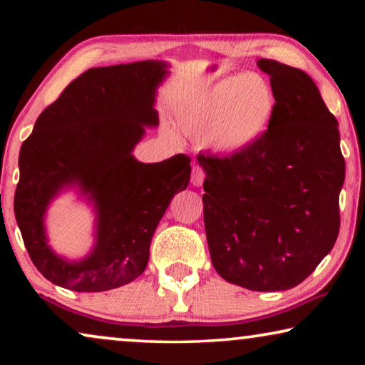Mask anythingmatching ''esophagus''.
Here are the masks:
<instances>
[{
    "label": "esophagus",
    "instance_id": "34e87169",
    "mask_svg": "<svg viewBox=\"0 0 365 365\" xmlns=\"http://www.w3.org/2000/svg\"><path fill=\"white\" fill-rule=\"evenodd\" d=\"M205 169L200 168V165H193V172H191V183L195 185V187H201L202 182H205Z\"/></svg>",
    "mask_w": 365,
    "mask_h": 365
}]
</instances>
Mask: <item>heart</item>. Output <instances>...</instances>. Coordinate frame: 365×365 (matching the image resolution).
Returning <instances> with one entry per match:
<instances>
[{"label": "heart", "mask_w": 365, "mask_h": 365, "mask_svg": "<svg viewBox=\"0 0 365 365\" xmlns=\"http://www.w3.org/2000/svg\"><path fill=\"white\" fill-rule=\"evenodd\" d=\"M277 101L267 78L243 72L214 85L187 115L188 132L207 135L215 151L235 154L256 145L274 120Z\"/></svg>", "instance_id": "obj_1"}]
</instances>
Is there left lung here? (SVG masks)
<instances>
[{
  "label": "left lung",
  "instance_id": "1",
  "mask_svg": "<svg viewBox=\"0 0 365 365\" xmlns=\"http://www.w3.org/2000/svg\"><path fill=\"white\" fill-rule=\"evenodd\" d=\"M275 114L256 145L230 158L197 154L205 169V227L214 269L252 292L307 279L339 232L344 183L338 120L304 71L257 59Z\"/></svg>",
  "mask_w": 365,
  "mask_h": 365
}]
</instances>
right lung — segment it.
Returning <instances> with one entry per match:
<instances>
[{"mask_svg":"<svg viewBox=\"0 0 365 365\" xmlns=\"http://www.w3.org/2000/svg\"><path fill=\"white\" fill-rule=\"evenodd\" d=\"M163 61L93 67L43 110L19 154L14 214L41 275L72 292H108L133 282L150 259L154 230L170 200L188 187L190 158L145 164L133 150L158 127ZM76 187L94 206L96 245L69 262L47 243L44 215L63 190Z\"/></svg>","mask_w":365,"mask_h":365,"instance_id":"right-lung-1","label":"right lung"}]
</instances>
